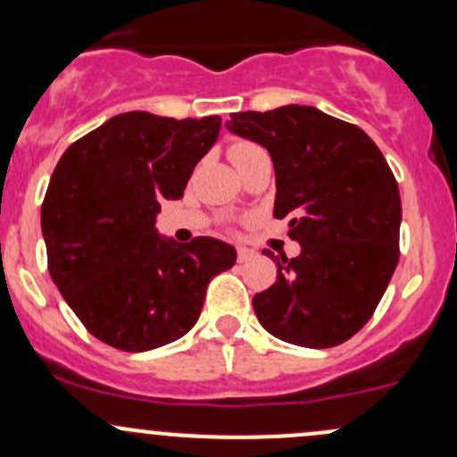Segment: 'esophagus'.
Instances as JSON below:
<instances>
[{
	"label": "esophagus",
	"instance_id": "esophagus-1",
	"mask_svg": "<svg viewBox=\"0 0 457 457\" xmlns=\"http://www.w3.org/2000/svg\"><path fill=\"white\" fill-rule=\"evenodd\" d=\"M237 258H238V262L252 261V258H254V250H250V247H238Z\"/></svg>",
	"mask_w": 457,
	"mask_h": 457
}]
</instances>
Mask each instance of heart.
<instances>
[{"label": "heart", "mask_w": 457, "mask_h": 457, "mask_svg": "<svg viewBox=\"0 0 457 457\" xmlns=\"http://www.w3.org/2000/svg\"><path fill=\"white\" fill-rule=\"evenodd\" d=\"M258 152H262V147H258L256 143L252 141H234L232 145H229V161L234 163V168H238V165L245 163L247 159H252V156H256Z\"/></svg>", "instance_id": "obj_1"}]
</instances>
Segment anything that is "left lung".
Instances as JSON below:
<instances>
[{"mask_svg":"<svg viewBox=\"0 0 457 457\" xmlns=\"http://www.w3.org/2000/svg\"><path fill=\"white\" fill-rule=\"evenodd\" d=\"M225 126L267 147L274 216H289V238L301 243L296 258H276L278 278L252 298L258 322L301 347L345 343L376 312L398 265L394 172L361 128L312 105L234 112Z\"/></svg>","mask_w":457,"mask_h":457,"instance_id":"obj_1","label":"left lung"}]
</instances>
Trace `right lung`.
<instances>
[{
	"label": "right lung",
	"mask_w": 457,
	"mask_h": 457,
	"mask_svg": "<svg viewBox=\"0 0 457 457\" xmlns=\"http://www.w3.org/2000/svg\"><path fill=\"white\" fill-rule=\"evenodd\" d=\"M220 117L123 112L72 143L41 205L48 271L101 343L147 352L199 320L207 283L237 262L210 237L179 245L156 232L161 203L183 196L219 139Z\"/></svg>",
	"instance_id": "1"
}]
</instances>
